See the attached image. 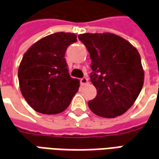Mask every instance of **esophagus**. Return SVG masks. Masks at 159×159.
Wrapping results in <instances>:
<instances>
[{"label": "esophagus", "instance_id": "obj_1", "mask_svg": "<svg viewBox=\"0 0 159 159\" xmlns=\"http://www.w3.org/2000/svg\"><path fill=\"white\" fill-rule=\"evenodd\" d=\"M80 84L82 85H85L86 84H88V79L86 77H83L82 79H80Z\"/></svg>", "mask_w": 159, "mask_h": 159}]
</instances>
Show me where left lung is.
<instances>
[{
    "instance_id": "obj_1",
    "label": "left lung",
    "mask_w": 159,
    "mask_h": 159,
    "mask_svg": "<svg viewBox=\"0 0 159 159\" xmlns=\"http://www.w3.org/2000/svg\"><path fill=\"white\" fill-rule=\"evenodd\" d=\"M92 59L91 82L97 96L88 102L92 112L113 118L125 113L135 102L144 84L138 50L124 38L112 33L79 35Z\"/></svg>"
}]
</instances>
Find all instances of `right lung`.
<instances>
[{"label": "right lung", "instance_id": "1", "mask_svg": "<svg viewBox=\"0 0 159 159\" xmlns=\"http://www.w3.org/2000/svg\"><path fill=\"white\" fill-rule=\"evenodd\" d=\"M77 41L74 33L56 32L42 38L25 53L18 77L20 91L39 113L55 115L69 106L80 80L69 75L65 53Z\"/></svg>", "mask_w": 159, "mask_h": 159}]
</instances>
